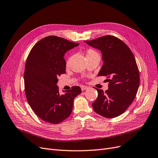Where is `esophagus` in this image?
<instances>
[{
	"label": "esophagus",
	"mask_w": 158,
	"mask_h": 158,
	"mask_svg": "<svg viewBox=\"0 0 158 158\" xmlns=\"http://www.w3.org/2000/svg\"><path fill=\"white\" fill-rule=\"evenodd\" d=\"M88 88L87 86H85V85H81V89L82 91H84L85 89H87Z\"/></svg>",
	"instance_id": "esophagus-1"
}]
</instances>
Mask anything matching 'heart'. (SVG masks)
<instances>
[{"label":"heart","instance_id":"heart-1","mask_svg":"<svg viewBox=\"0 0 158 158\" xmlns=\"http://www.w3.org/2000/svg\"><path fill=\"white\" fill-rule=\"evenodd\" d=\"M98 55V52H96L93 49H89L86 51V53H85V56L87 57V56H93V55Z\"/></svg>","mask_w":158,"mask_h":158}]
</instances>
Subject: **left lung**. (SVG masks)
<instances>
[{
	"mask_svg": "<svg viewBox=\"0 0 158 158\" xmlns=\"http://www.w3.org/2000/svg\"><path fill=\"white\" fill-rule=\"evenodd\" d=\"M84 42L102 52L103 64L98 76H107L109 82L106 92L95 88L98 96L92 103L94 111L106 118L121 115L135 99L139 87L135 56L125 43L112 35Z\"/></svg>",
	"mask_w": 158,
	"mask_h": 158,
	"instance_id": "1",
	"label": "left lung"
}]
</instances>
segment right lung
<instances>
[{
    "mask_svg": "<svg viewBox=\"0 0 158 158\" xmlns=\"http://www.w3.org/2000/svg\"><path fill=\"white\" fill-rule=\"evenodd\" d=\"M78 45L51 35L38 41L27 56L23 75L26 98L43 121L58 124L67 118L74 98L82 92L79 86H73L61 94L56 84L59 76L66 73L64 54Z\"/></svg>",
    "mask_w": 158,
    "mask_h": 158,
    "instance_id": "right-lung-1",
    "label": "right lung"
}]
</instances>
